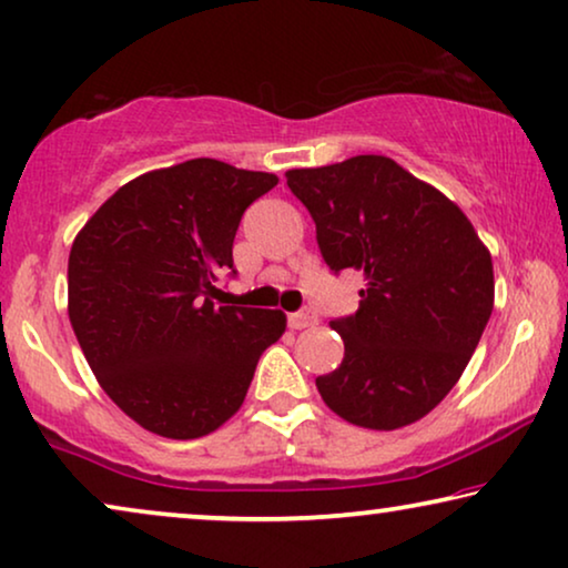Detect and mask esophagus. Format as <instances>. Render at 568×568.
I'll return each mask as SVG.
<instances>
[{
    "label": "esophagus",
    "mask_w": 568,
    "mask_h": 568,
    "mask_svg": "<svg viewBox=\"0 0 568 568\" xmlns=\"http://www.w3.org/2000/svg\"><path fill=\"white\" fill-rule=\"evenodd\" d=\"M317 317L313 310H297V313L290 315V328L292 331H302V328H310V325H315Z\"/></svg>",
    "instance_id": "1"
}]
</instances>
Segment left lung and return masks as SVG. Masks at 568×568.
I'll return each mask as SVG.
<instances>
[{
	"instance_id": "obj_1",
	"label": "left lung",
	"mask_w": 568,
	"mask_h": 568,
	"mask_svg": "<svg viewBox=\"0 0 568 568\" xmlns=\"http://www.w3.org/2000/svg\"><path fill=\"white\" fill-rule=\"evenodd\" d=\"M333 274L364 271L359 310L331 321L344 362L315 379L348 424L390 432L453 390L494 310L491 253L468 216L383 154L286 173Z\"/></svg>"
}]
</instances>
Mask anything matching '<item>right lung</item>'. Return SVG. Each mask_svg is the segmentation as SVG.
Wrapping results in <instances>:
<instances>
[{
	"mask_svg": "<svg viewBox=\"0 0 568 568\" xmlns=\"http://www.w3.org/2000/svg\"><path fill=\"white\" fill-rule=\"evenodd\" d=\"M276 183L189 160L121 185L74 237V336L108 398L146 432L196 439L220 429L243 406L261 354L282 338V310L212 302L245 209Z\"/></svg>",
	"mask_w": 568,
	"mask_h": 568,
	"instance_id": "obj_1",
	"label": "right lung"
}]
</instances>
